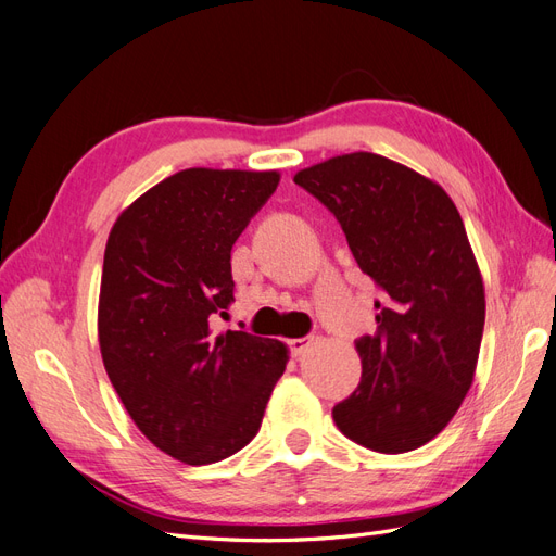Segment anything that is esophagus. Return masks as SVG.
Returning <instances> with one entry per match:
<instances>
[{
  "mask_svg": "<svg viewBox=\"0 0 556 556\" xmlns=\"http://www.w3.org/2000/svg\"><path fill=\"white\" fill-rule=\"evenodd\" d=\"M313 343H315V336H301V339L288 341V348L294 357H301L304 352H308L313 348Z\"/></svg>",
  "mask_w": 556,
  "mask_h": 556,
  "instance_id": "obj_1",
  "label": "esophagus"
}]
</instances>
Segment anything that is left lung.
Segmentation results:
<instances>
[{
  "instance_id": "8db88e82",
  "label": "left lung",
  "mask_w": 556,
  "mask_h": 556,
  "mask_svg": "<svg viewBox=\"0 0 556 556\" xmlns=\"http://www.w3.org/2000/svg\"><path fill=\"white\" fill-rule=\"evenodd\" d=\"M339 220L376 282L378 331L355 341L362 380L333 422L374 452H410L439 435L473 382L484 288L462 215L441 185L374 153L294 176Z\"/></svg>"
}]
</instances>
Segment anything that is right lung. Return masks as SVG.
Wrapping results in <instances>:
<instances>
[{"instance_id": "1", "label": "right lung", "mask_w": 556, "mask_h": 556, "mask_svg": "<svg viewBox=\"0 0 556 556\" xmlns=\"http://www.w3.org/2000/svg\"><path fill=\"white\" fill-rule=\"evenodd\" d=\"M276 172L185 169L117 217L104 252L99 348L134 425L204 466L260 431L288 348L213 329L233 301L231 245L278 188Z\"/></svg>"}]
</instances>
